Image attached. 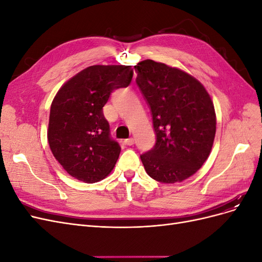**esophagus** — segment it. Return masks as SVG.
<instances>
[{
	"label": "esophagus",
	"mask_w": 262,
	"mask_h": 262,
	"mask_svg": "<svg viewBox=\"0 0 262 262\" xmlns=\"http://www.w3.org/2000/svg\"><path fill=\"white\" fill-rule=\"evenodd\" d=\"M124 143H125L126 145L131 146V145H133V144H134V139H133V138H129V139H126V140H124Z\"/></svg>",
	"instance_id": "esophagus-1"
}]
</instances>
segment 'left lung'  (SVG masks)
<instances>
[{"instance_id": "obj_1", "label": "left lung", "mask_w": 262, "mask_h": 262, "mask_svg": "<svg viewBox=\"0 0 262 262\" xmlns=\"http://www.w3.org/2000/svg\"><path fill=\"white\" fill-rule=\"evenodd\" d=\"M134 69L156 134L154 147L141 161L153 179L180 182L199 170L211 153L216 131L213 101L196 78L177 68L144 60Z\"/></svg>"}]
</instances>
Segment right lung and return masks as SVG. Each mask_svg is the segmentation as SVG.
<instances>
[{"label": "right lung", "instance_id": "obj_1", "mask_svg": "<svg viewBox=\"0 0 262 262\" xmlns=\"http://www.w3.org/2000/svg\"><path fill=\"white\" fill-rule=\"evenodd\" d=\"M132 66H92L63 85L50 108V149L69 175L87 184L104 179L121 147L102 113L110 95L129 86Z\"/></svg>", "mask_w": 262, "mask_h": 262}]
</instances>
